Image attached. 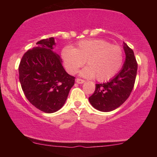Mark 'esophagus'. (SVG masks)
I'll return each mask as SVG.
<instances>
[{"mask_svg": "<svg viewBox=\"0 0 157 157\" xmlns=\"http://www.w3.org/2000/svg\"><path fill=\"white\" fill-rule=\"evenodd\" d=\"M76 83H83L85 82V81L83 80V79H81V78H76Z\"/></svg>", "mask_w": 157, "mask_h": 157, "instance_id": "obj_1", "label": "esophagus"}]
</instances>
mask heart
Segmentation results:
<instances>
[{
    "mask_svg": "<svg viewBox=\"0 0 157 157\" xmlns=\"http://www.w3.org/2000/svg\"><path fill=\"white\" fill-rule=\"evenodd\" d=\"M62 57L71 74H75L86 61L88 67L81 72V76H95L98 81H106L114 77L121 68L124 51L121 47L104 40H83L74 48H63Z\"/></svg>",
    "mask_w": 157,
    "mask_h": 157,
    "instance_id": "obj_1",
    "label": "heart"
}]
</instances>
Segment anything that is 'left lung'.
<instances>
[{
    "mask_svg": "<svg viewBox=\"0 0 157 157\" xmlns=\"http://www.w3.org/2000/svg\"><path fill=\"white\" fill-rule=\"evenodd\" d=\"M126 60L122 69L113 79L104 83H96L94 94L89 98L91 104L98 111L109 112L126 101L132 93L136 80L138 64L134 53L124 43Z\"/></svg>",
    "mask_w": 157,
    "mask_h": 157,
    "instance_id": "8db88e82",
    "label": "left lung"
}]
</instances>
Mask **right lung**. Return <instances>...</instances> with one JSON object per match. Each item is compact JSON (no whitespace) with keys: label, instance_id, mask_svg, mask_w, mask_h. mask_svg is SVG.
<instances>
[{"label":"right lung","instance_id":"obj_1","mask_svg":"<svg viewBox=\"0 0 157 157\" xmlns=\"http://www.w3.org/2000/svg\"><path fill=\"white\" fill-rule=\"evenodd\" d=\"M53 37L42 39L24 53L18 67L19 81L25 97L45 113L59 110L74 85L75 77L64 70L53 51Z\"/></svg>","mask_w":157,"mask_h":157}]
</instances>
